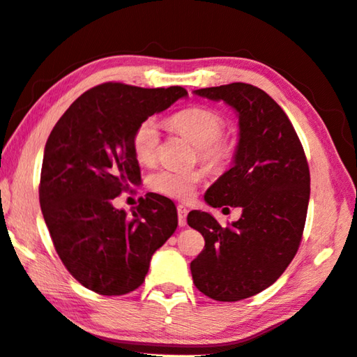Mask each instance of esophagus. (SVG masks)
Wrapping results in <instances>:
<instances>
[{"label": "esophagus", "instance_id": "34e87169", "mask_svg": "<svg viewBox=\"0 0 357 357\" xmlns=\"http://www.w3.org/2000/svg\"><path fill=\"white\" fill-rule=\"evenodd\" d=\"M187 213H189L187 208L183 206V204H179V206H178V223H179V227L187 225Z\"/></svg>", "mask_w": 357, "mask_h": 357}]
</instances>
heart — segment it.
<instances>
[{
	"mask_svg": "<svg viewBox=\"0 0 357 357\" xmlns=\"http://www.w3.org/2000/svg\"><path fill=\"white\" fill-rule=\"evenodd\" d=\"M170 126L174 132L189 140L198 148V155L211 168L225 167L233 155V144L222 138L225 121L219 113L204 107H192L174 113L170 118ZM160 140V130L157 121L148 118L137 126L132 134V151L140 164L148 165L155 159L157 146ZM203 179V172H155L148 179V187L155 193L185 202L193 197L198 184Z\"/></svg>",
	"mask_w": 357,
	"mask_h": 357,
	"instance_id": "b5f03b06",
	"label": "heart"
}]
</instances>
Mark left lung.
Instances as JSON below:
<instances>
[{"label":"left lung","instance_id":"8db88e82","mask_svg":"<svg viewBox=\"0 0 357 357\" xmlns=\"http://www.w3.org/2000/svg\"><path fill=\"white\" fill-rule=\"evenodd\" d=\"M193 94L223 100L238 114L233 165L204 202L243 214L225 228L204 211L187 215L204 238V249L190 263L193 283L211 299L234 302L273 285L298 252L310 198L309 165L293 124L263 89L229 83Z\"/></svg>","mask_w":357,"mask_h":357}]
</instances>
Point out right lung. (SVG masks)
I'll return each instance as SVG.
<instances>
[{"mask_svg": "<svg viewBox=\"0 0 357 357\" xmlns=\"http://www.w3.org/2000/svg\"><path fill=\"white\" fill-rule=\"evenodd\" d=\"M187 98L181 86L104 83L83 93L53 128L39 202L59 258L84 288L104 296L137 289L154 252L178 227L170 198L148 193L132 211L112 200L142 181L132 134L142 121Z\"/></svg>", "mask_w": 357, "mask_h": 357, "instance_id": "1", "label": "right lung"}]
</instances>
